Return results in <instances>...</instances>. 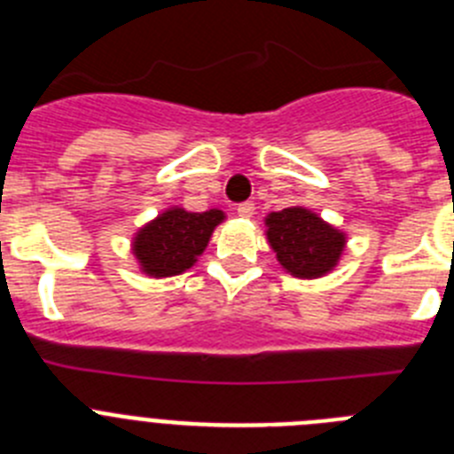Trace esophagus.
<instances>
[{"label":"esophagus","instance_id":"34e87169","mask_svg":"<svg viewBox=\"0 0 454 454\" xmlns=\"http://www.w3.org/2000/svg\"><path fill=\"white\" fill-rule=\"evenodd\" d=\"M236 211H239L240 218H252L254 215V202H240Z\"/></svg>","mask_w":454,"mask_h":454}]
</instances>
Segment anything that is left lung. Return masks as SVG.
Returning <instances> with one entry per match:
<instances>
[{"label":"left lung","instance_id":"1","mask_svg":"<svg viewBox=\"0 0 454 454\" xmlns=\"http://www.w3.org/2000/svg\"><path fill=\"white\" fill-rule=\"evenodd\" d=\"M266 224L277 262L302 279L330 272L346 246V236L302 207L275 211L268 215Z\"/></svg>","mask_w":454,"mask_h":454}]
</instances>
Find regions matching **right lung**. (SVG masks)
I'll list each match as a JSON object with an SVG mask.
<instances>
[{"label": "right lung", "instance_id": "1", "mask_svg": "<svg viewBox=\"0 0 454 454\" xmlns=\"http://www.w3.org/2000/svg\"><path fill=\"white\" fill-rule=\"evenodd\" d=\"M223 218L218 208H208L204 214L168 208L134 239V254L143 272L152 277H172L191 268Z\"/></svg>", "mask_w": 454, "mask_h": 454}]
</instances>
